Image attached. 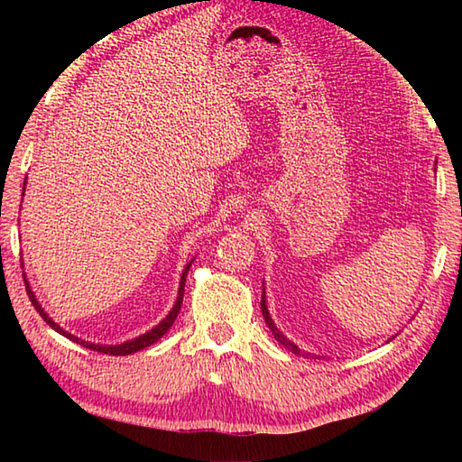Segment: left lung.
Instances as JSON below:
<instances>
[{"label":"left lung","instance_id":"obj_1","mask_svg":"<svg viewBox=\"0 0 462 462\" xmlns=\"http://www.w3.org/2000/svg\"><path fill=\"white\" fill-rule=\"evenodd\" d=\"M261 310H263V318H264V322H267V326H269V330L273 332V336H275V340L279 342V344H283V346L287 348V350H291V353H295V355H303L300 348L295 346V344L291 342V340H287L283 334L279 332V328L275 326V322H273V318H271V314H269V310H267V301H264V289H263V297H261Z\"/></svg>","mask_w":462,"mask_h":462}]
</instances>
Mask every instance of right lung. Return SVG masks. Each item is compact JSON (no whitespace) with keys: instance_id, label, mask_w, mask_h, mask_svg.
Listing matches in <instances>:
<instances>
[{"instance_id":"obj_1","label":"right lung","mask_w":462,"mask_h":462,"mask_svg":"<svg viewBox=\"0 0 462 462\" xmlns=\"http://www.w3.org/2000/svg\"><path fill=\"white\" fill-rule=\"evenodd\" d=\"M24 189H26V181H24ZM191 263H193V261L187 263V267L183 269L181 281H179V293H177L175 306H173V310L169 311L167 318L162 319L161 324H156V326L152 328V330H148V332H144V334H140L138 338H132V340H126V342H122V344H93V342H85V340H81V338H77V336L65 332V330H62V328L57 324V322H54V319H51V318H49V314H46V311L42 310L41 303H38L36 295L32 293V289H30V283L26 281V275H24V283H26V291H28L30 301H32V306L36 308L38 314L42 316L44 322L49 324V326L52 328V330H57L59 334L65 336V338L73 340V342H77V344H83V346H88V348H91V350H97V353L112 355V356H126V355H134V353H138V350H143V348H146V346H151V344H154L156 340L162 338V336H165V332L169 330V328L173 326V322H175L177 316H179V311H181V303H183V289H185V277H187V271H189V267H191Z\"/></svg>"}]
</instances>
